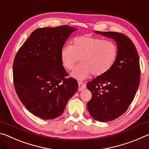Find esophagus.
<instances>
[{
	"label": "esophagus",
	"instance_id": "1",
	"mask_svg": "<svg viewBox=\"0 0 149 149\" xmlns=\"http://www.w3.org/2000/svg\"><path fill=\"white\" fill-rule=\"evenodd\" d=\"M85 88H86V85L85 84L81 81H78V91H81L85 89Z\"/></svg>",
	"mask_w": 149,
	"mask_h": 149
}]
</instances>
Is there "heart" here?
<instances>
[{"label":"heart","mask_w":149,"mask_h":149,"mask_svg":"<svg viewBox=\"0 0 149 149\" xmlns=\"http://www.w3.org/2000/svg\"><path fill=\"white\" fill-rule=\"evenodd\" d=\"M118 55V48L114 41L89 35L77 36L72 40V45H66L60 52L63 66L68 70L74 69L72 75L84 79L93 74L100 76L114 66Z\"/></svg>","instance_id":"heart-1"}]
</instances>
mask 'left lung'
I'll return each mask as SVG.
<instances>
[{
  "mask_svg": "<svg viewBox=\"0 0 149 149\" xmlns=\"http://www.w3.org/2000/svg\"><path fill=\"white\" fill-rule=\"evenodd\" d=\"M95 32L114 39L118 48L114 66L87 84L92 94L87 104L90 115L99 122H109L122 116L134 99L140 83L139 58L135 45L125 35Z\"/></svg>",
  "mask_w": 149,
  "mask_h": 149,
  "instance_id": "8db88e82",
  "label": "left lung"
}]
</instances>
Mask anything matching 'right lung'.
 Returning <instances> with one entry per match:
<instances>
[{
	"label": "right lung",
	"mask_w": 149,
	"mask_h": 149,
	"mask_svg": "<svg viewBox=\"0 0 149 149\" xmlns=\"http://www.w3.org/2000/svg\"><path fill=\"white\" fill-rule=\"evenodd\" d=\"M75 29L67 25L33 31L15 56V90L25 107L36 116L54 119L62 114L76 93V79L63 67L60 52Z\"/></svg>",
	"instance_id": "1"
}]
</instances>
